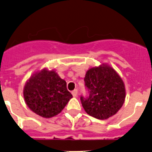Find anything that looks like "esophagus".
Wrapping results in <instances>:
<instances>
[{
  "label": "esophagus",
  "instance_id": "obj_1",
  "mask_svg": "<svg viewBox=\"0 0 152 152\" xmlns=\"http://www.w3.org/2000/svg\"><path fill=\"white\" fill-rule=\"evenodd\" d=\"M77 94H78L77 89H74L73 91H72V95H73V97L77 96Z\"/></svg>",
  "mask_w": 152,
  "mask_h": 152
}]
</instances>
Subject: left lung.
<instances>
[{
	"label": "left lung",
	"instance_id": "obj_1",
	"mask_svg": "<svg viewBox=\"0 0 152 152\" xmlns=\"http://www.w3.org/2000/svg\"><path fill=\"white\" fill-rule=\"evenodd\" d=\"M84 81L89 96L86 98L81 96L80 100L88 115L98 120H107L122 107L126 98L125 85L110 65L102 64L90 68Z\"/></svg>",
	"mask_w": 152,
	"mask_h": 152
}]
</instances>
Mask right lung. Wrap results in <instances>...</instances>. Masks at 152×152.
<instances>
[{
    "label": "right lung",
    "mask_w": 152,
    "mask_h": 152,
    "mask_svg": "<svg viewBox=\"0 0 152 152\" xmlns=\"http://www.w3.org/2000/svg\"><path fill=\"white\" fill-rule=\"evenodd\" d=\"M23 97L30 110L50 118L62 111L73 95L66 83L54 70L44 68L31 76L23 88Z\"/></svg>",
    "instance_id": "obj_1"
}]
</instances>
